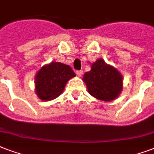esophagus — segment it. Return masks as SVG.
Wrapping results in <instances>:
<instances>
[{"instance_id":"1","label":"esophagus","mask_w":154,"mask_h":154,"mask_svg":"<svg viewBox=\"0 0 154 154\" xmlns=\"http://www.w3.org/2000/svg\"><path fill=\"white\" fill-rule=\"evenodd\" d=\"M76 75L78 76H81L83 75V70H77L76 71Z\"/></svg>"}]
</instances>
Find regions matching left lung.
I'll return each instance as SVG.
<instances>
[{
  "label": "left lung",
  "mask_w": 154,
  "mask_h": 154,
  "mask_svg": "<svg viewBox=\"0 0 154 154\" xmlns=\"http://www.w3.org/2000/svg\"><path fill=\"white\" fill-rule=\"evenodd\" d=\"M83 79L88 92L98 100H113L122 91V75L102 59L97 60L92 65L91 70L84 74Z\"/></svg>",
  "instance_id": "1"
}]
</instances>
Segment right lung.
I'll list each match as a JSON object with an SVG mask.
<instances>
[{"instance_id":"right-lung-1","label":"right lung","mask_w":154,"mask_h":154,"mask_svg":"<svg viewBox=\"0 0 154 154\" xmlns=\"http://www.w3.org/2000/svg\"><path fill=\"white\" fill-rule=\"evenodd\" d=\"M75 76L70 66L51 62L44 66L35 76V92L41 100H54L63 92L68 80Z\"/></svg>"}]
</instances>
